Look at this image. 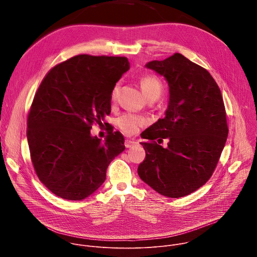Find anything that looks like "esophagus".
I'll list each match as a JSON object with an SVG mask.
<instances>
[{"instance_id": "esophagus-1", "label": "esophagus", "mask_w": 257, "mask_h": 257, "mask_svg": "<svg viewBox=\"0 0 257 257\" xmlns=\"http://www.w3.org/2000/svg\"><path fill=\"white\" fill-rule=\"evenodd\" d=\"M138 142L137 140H134V139H126L125 140V146L127 149H130V148H133L134 145H136Z\"/></svg>"}]
</instances>
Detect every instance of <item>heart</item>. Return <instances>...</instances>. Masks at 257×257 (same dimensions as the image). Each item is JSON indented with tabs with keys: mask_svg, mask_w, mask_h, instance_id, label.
Returning <instances> with one entry per match:
<instances>
[{
	"mask_svg": "<svg viewBox=\"0 0 257 257\" xmlns=\"http://www.w3.org/2000/svg\"><path fill=\"white\" fill-rule=\"evenodd\" d=\"M139 83L141 86V89L145 96L150 97H159L163 90V84L162 81L153 74H145L140 77ZM119 93V84L117 83L113 90H112V99H116ZM149 123V120L143 116L136 115L133 113H125L121 115L118 120L117 124L119 129L126 135H133L138 132L139 128L146 125Z\"/></svg>",
	"mask_w": 257,
	"mask_h": 257,
	"instance_id": "heart-1",
	"label": "heart"
}]
</instances>
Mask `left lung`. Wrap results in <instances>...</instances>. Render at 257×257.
I'll list each match as a JSON object with an SVG mask.
<instances>
[{
	"instance_id": "1",
	"label": "left lung",
	"mask_w": 257,
	"mask_h": 257,
	"mask_svg": "<svg viewBox=\"0 0 257 257\" xmlns=\"http://www.w3.org/2000/svg\"><path fill=\"white\" fill-rule=\"evenodd\" d=\"M146 67L167 79L170 100L166 116L141 134L149 141L140 142L145 159L137 172L160 194L186 196L209 180L227 141L222 93L206 69L179 53ZM158 138L169 140L167 149Z\"/></svg>"
}]
</instances>
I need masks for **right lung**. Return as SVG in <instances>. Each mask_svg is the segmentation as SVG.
<instances>
[{"label":"right lung","mask_w":257,"mask_h":257,"mask_svg":"<svg viewBox=\"0 0 257 257\" xmlns=\"http://www.w3.org/2000/svg\"><path fill=\"white\" fill-rule=\"evenodd\" d=\"M129 67L126 57L78 55L53 67L40 84L26 134L34 171L55 195L88 197L125 150L119 131L112 129L102 142L90 129L111 113L112 90Z\"/></svg>","instance_id":"1"}]
</instances>
